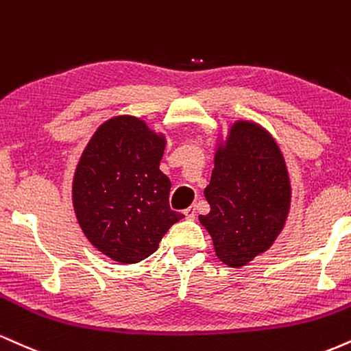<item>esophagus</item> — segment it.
Segmentation results:
<instances>
[{
    "mask_svg": "<svg viewBox=\"0 0 351 351\" xmlns=\"http://www.w3.org/2000/svg\"><path fill=\"white\" fill-rule=\"evenodd\" d=\"M184 216H186V219H189V221H193L194 217H196V209L193 208H188V209H184Z\"/></svg>",
    "mask_w": 351,
    "mask_h": 351,
    "instance_id": "1",
    "label": "esophagus"
}]
</instances>
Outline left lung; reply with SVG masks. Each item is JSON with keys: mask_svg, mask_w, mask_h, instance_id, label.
Instances as JSON below:
<instances>
[{"mask_svg": "<svg viewBox=\"0 0 351 351\" xmlns=\"http://www.w3.org/2000/svg\"><path fill=\"white\" fill-rule=\"evenodd\" d=\"M204 196L210 210L199 222L223 265L247 267L271 248L289 216L291 180L269 130L248 119L232 122L227 134L217 130Z\"/></svg>", "mask_w": 351, "mask_h": 351, "instance_id": "8db88e82", "label": "left lung"}]
</instances>
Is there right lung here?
<instances>
[{"mask_svg": "<svg viewBox=\"0 0 351 351\" xmlns=\"http://www.w3.org/2000/svg\"><path fill=\"white\" fill-rule=\"evenodd\" d=\"M165 147L163 132L119 114L96 129L75 168L71 202L80 227L117 263L145 260L184 217L168 204L171 181L160 170Z\"/></svg>", "mask_w": 351, "mask_h": 351, "instance_id": "right-lung-1", "label": "right lung"}]
</instances>
